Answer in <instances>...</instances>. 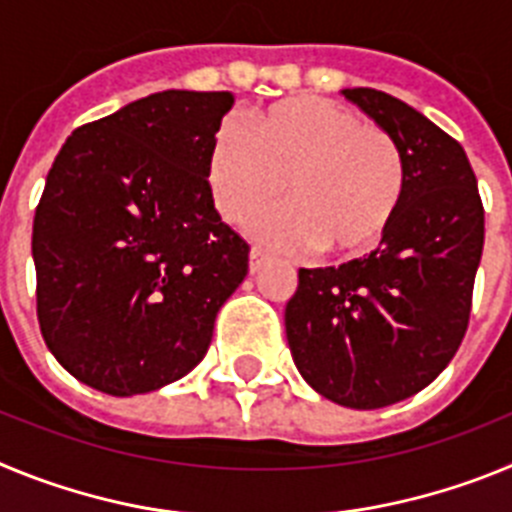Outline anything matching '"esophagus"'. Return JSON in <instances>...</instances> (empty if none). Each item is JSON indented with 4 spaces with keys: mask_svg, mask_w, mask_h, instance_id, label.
Masks as SVG:
<instances>
[{
    "mask_svg": "<svg viewBox=\"0 0 512 512\" xmlns=\"http://www.w3.org/2000/svg\"><path fill=\"white\" fill-rule=\"evenodd\" d=\"M266 264H269V253L261 251V248H251V261H248V269H251V274L261 271Z\"/></svg>",
    "mask_w": 512,
    "mask_h": 512,
    "instance_id": "esophagus-1",
    "label": "esophagus"
}]
</instances>
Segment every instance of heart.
Wrapping results in <instances>:
<instances>
[{
	"label": "heart",
	"mask_w": 512,
	"mask_h": 512,
	"mask_svg": "<svg viewBox=\"0 0 512 512\" xmlns=\"http://www.w3.org/2000/svg\"><path fill=\"white\" fill-rule=\"evenodd\" d=\"M207 184L228 223H243L287 184L292 205L253 217L251 233L266 246L356 261L390 235L408 194V161L395 135L351 107L300 97L253 117L251 138L235 125L217 130Z\"/></svg>",
	"instance_id": "1"
}]
</instances>
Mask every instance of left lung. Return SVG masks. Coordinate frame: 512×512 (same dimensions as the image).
<instances>
[{
    "mask_svg": "<svg viewBox=\"0 0 512 512\" xmlns=\"http://www.w3.org/2000/svg\"><path fill=\"white\" fill-rule=\"evenodd\" d=\"M408 161V194L366 259L300 269L284 310L302 379L343 408L408 400L449 366L467 333L485 246V210L464 148L425 115L377 89H343Z\"/></svg>",
    "mask_w": 512,
    "mask_h": 512,
    "instance_id": "1",
    "label": "left lung"
}]
</instances>
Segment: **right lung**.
<instances>
[{
  "label": "right lung",
  "instance_id": "1",
  "mask_svg": "<svg viewBox=\"0 0 512 512\" xmlns=\"http://www.w3.org/2000/svg\"><path fill=\"white\" fill-rule=\"evenodd\" d=\"M233 102L151 94L76 128L48 171L33 220L40 333L94 390L143 395L192 372L246 279L251 248L207 184Z\"/></svg>",
  "mask_w": 512,
  "mask_h": 512
}]
</instances>
